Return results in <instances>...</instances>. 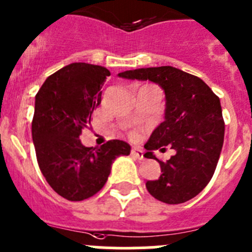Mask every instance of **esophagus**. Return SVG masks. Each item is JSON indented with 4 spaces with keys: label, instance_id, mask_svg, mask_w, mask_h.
<instances>
[{
    "label": "esophagus",
    "instance_id": "34e87169",
    "mask_svg": "<svg viewBox=\"0 0 252 252\" xmlns=\"http://www.w3.org/2000/svg\"><path fill=\"white\" fill-rule=\"evenodd\" d=\"M130 153H131V156H134V157L138 158V159H143V151L140 148L134 147V148H131Z\"/></svg>",
    "mask_w": 252,
    "mask_h": 252
}]
</instances>
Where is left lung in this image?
<instances>
[{
	"label": "left lung",
	"instance_id": "1",
	"mask_svg": "<svg viewBox=\"0 0 252 252\" xmlns=\"http://www.w3.org/2000/svg\"><path fill=\"white\" fill-rule=\"evenodd\" d=\"M118 76L153 81L164 90V122L144 144V156L157 159L153 151L165 146L176 154L167 162L158 161L162 173L147 181L148 192L168 205L196 197L214 176L223 144L225 122L219 96L203 80L173 66L142 67Z\"/></svg>",
	"mask_w": 252,
	"mask_h": 252
}]
</instances>
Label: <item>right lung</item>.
Listing matches in <instances>:
<instances>
[{
    "mask_svg": "<svg viewBox=\"0 0 252 252\" xmlns=\"http://www.w3.org/2000/svg\"><path fill=\"white\" fill-rule=\"evenodd\" d=\"M109 75L104 66L74 63L50 75L35 96L31 129L38 167L54 191L69 201L100 191L115 158L130 153L123 140L85 147L79 139L100 104V89Z\"/></svg>",
    "mask_w": 252,
    "mask_h": 252,
    "instance_id": "right-lung-1",
    "label": "right lung"
}]
</instances>
